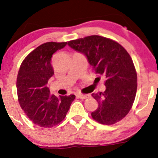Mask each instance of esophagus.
<instances>
[{"label": "esophagus", "mask_w": 158, "mask_h": 158, "mask_svg": "<svg viewBox=\"0 0 158 158\" xmlns=\"http://www.w3.org/2000/svg\"><path fill=\"white\" fill-rule=\"evenodd\" d=\"M77 96L79 98L81 99V100H85V99H87L88 98H89V94H77Z\"/></svg>", "instance_id": "esophagus-1"}]
</instances>
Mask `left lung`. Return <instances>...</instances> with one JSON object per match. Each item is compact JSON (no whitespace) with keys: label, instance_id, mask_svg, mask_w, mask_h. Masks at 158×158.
I'll return each mask as SVG.
<instances>
[{"label":"left lung","instance_id":"left-lung-1","mask_svg":"<svg viewBox=\"0 0 158 158\" xmlns=\"http://www.w3.org/2000/svg\"><path fill=\"white\" fill-rule=\"evenodd\" d=\"M68 45L85 55L95 73L106 78L105 92L92 94L98 102L92 118L106 125L123 119L133 106L137 89V74L130 55L117 42L99 35L73 40Z\"/></svg>","mask_w":158,"mask_h":158}]
</instances>
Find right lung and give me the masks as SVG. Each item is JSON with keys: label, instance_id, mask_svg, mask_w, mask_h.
Returning a JSON list of instances; mask_svg holds the SVG:
<instances>
[{"label": "right lung", "instance_id": "right-lung-1", "mask_svg": "<svg viewBox=\"0 0 158 158\" xmlns=\"http://www.w3.org/2000/svg\"><path fill=\"white\" fill-rule=\"evenodd\" d=\"M67 42H48L35 48L21 64L16 88L21 108L33 123L50 128L66 116L74 94L57 98L50 93L48 80L54 74L51 65L52 54L66 45Z\"/></svg>", "mask_w": 158, "mask_h": 158}]
</instances>
